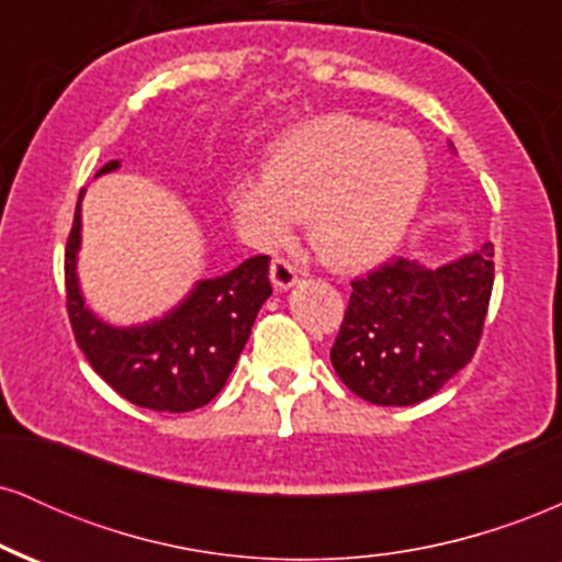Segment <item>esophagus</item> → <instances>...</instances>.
Wrapping results in <instances>:
<instances>
[{
	"label": "esophagus",
	"instance_id": "34e87169",
	"mask_svg": "<svg viewBox=\"0 0 562 562\" xmlns=\"http://www.w3.org/2000/svg\"><path fill=\"white\" fill-rule=\"evenodd\" d=\"M272 282L274 288L280 290L293 288L295 282H299V269H295V263H290L288 259H282V256H277L272 261Z\"/></svg>",
	"mask_w": 562,
	"mask_h": 562
}]
</instances>
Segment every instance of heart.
I'll return each mask as SVG.
<instances>
[{"mask_svg":"<svg viewBox=\"0 0 562 562\" xmlns=\"http://www.w3.org/2000/svg\"><path fill=\"white\" fill-rule=\"evenodd\" d=\"M428 187L412 134L351 113L314 119L280 139L259 179L229 190L235 214L263 245L306 222L314 254L333 269H364L402 243Z\"/></svg>","mask_w":562,"mask_h":562,"instance_id":"1","label":"heart"}]
</instances>
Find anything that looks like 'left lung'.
Returning <instances> with one entry per match:
<instances>
[{"label":"left lung","mask_w":562,"mask_h":562,"mask_svg":"<svg viewBox=\"0 0 562 562\" xmlns=\"http://www.w3.org/2000/svg\"><path fill=\"white\" fill-rule=\"evenodd\" d=\"M494 288V245L441 269L391 259L351 282L330 348L338 378L364 402L409 406L473 359Z\"/></svg>","instance_id":"left-lung-1"}]
</instances>
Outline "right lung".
<instances>
[{
    "instance_id": "obj_1",
    "label": "right lung",
    "mask_w": 562,
    "mask_h": 562,
    "mask_svg": "<svg viewBox=\"0 0 562 562\" xmlns=\"http://www.w3.org/2000/svg\"><path fill=\"white\" fill-rule=\"evenodd\" d=\"M113 169H119V160L97 173ZM79 209L81 195L66 245V306L87 362L115 393L145 409L190 412L209 404L227 383L261 303L272 295L269 256H254L229 274L198 282L164 319L139 327H111L83 306L79 293Z\"/></svg>"
}]
</instances>
